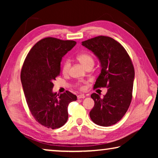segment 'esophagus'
Returning <instances> with one entry per match:
<instances>
[{
    "label": "esophagus",
    "instance_id": "1",
    "mask_svg": "<svg viewBox=\"0 0 158 158\" xmlns=\"http://www.w3.org/2000/svg\"><path fill=\"white\" fill-rule=\"evenodd\" d=\"M85 98V96L84 95V94H80L79 95H77V98L78 99H84Z\"/></svg>",
    "mask_w": 158,
    "mask_h": 158
}]
</instances>
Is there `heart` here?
<instances>
[{"mask_svg": "<svg viewBox=\"0 0 158 158\" xmlns=\"http://www.w3.org/2000/svg\"><path fill=\"white\" fill-rule=\"evenodd\" d=\"M77 59L85 68L90 65H93V64H94V60H93V56L88 53H84L79 54L77 56ZM69 67H70V62H69V60H65L64 61L62 66V72L64 74L68 73Z\"/></svg>", "mask_w": 158, "mask_h": 158, "instance_id": "obj_1", "label": "heart"}]
</instances>
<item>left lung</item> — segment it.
I'll return each mask as SVG.
<instances>
[{"mask_svg":"<svg viewBox=\"0 0 158 158\" xmlns=\"http://www.w3.org/2000/svg\"><path fill=\"white\" fill-rule=\"evenodd\" d=\"M81 44L91 51L100 63L101 73L94 88H108L103 98L95 93L91 95L95 105L90 117L98 125L111 126L123 117L132 100L135 79L132 63L124 47L111 37H95Z\"/></svg>","mask_w":158,"mask_h":158,"instance_id":"left-lung-1","label":"left lung"}]
</instances>
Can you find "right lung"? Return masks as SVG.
<instances>
[{"mask_svg": "<svg viewBox=\"0 0 158 158\" xmlns=\"http://www.w3.org/2000/svg\"><path fill=\"white\" fill-rule=\"evenodd\" d=\"M73 40L46 37L37 42L26 56L21 69V81L26 102L35 119L52 129L65 125L68 107L77 96L69 91L53 92V81L59 76L63 57L75 46Z\"/></svg>", "mask_w": 158, "mask_h": 158, "instance_id": "1", "label": "right lung"}]
</instances>
